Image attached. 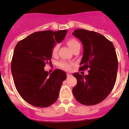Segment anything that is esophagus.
Segmentation results:
<instances>
[{"mask_svg":"<svg viewBox=\"0 0 129 129\" xmlns=\"http://www.w3.org/2000/svg\"><path fill=\"white\" fill-rule=\"evenodd\" d=\"M72 76V74H69V73H67V77H71Z\"/></svg>","mask_w":129,"mask_h":129,"instance_id":"34e87169","label":"esophagus"}]
</instances>
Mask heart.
<instances>
[{"mask_svg": "<svg viewBox=\"0 0 129 129\" xmlns=\"http://www.w3.org/2000/svg\"><path fill=\"white\" fill-rule=\"evenodd\" d=\"M67 44H68L69 46L70 47L71 49H74L76 45H79V42L77 41L74 38H69L68 40H67ZM58 50V44H55L54 45V47H53L52 49V54L53 55H55V54L57 53V51ZM60 67H61L63 69L66 70V71H70L71 69V67H72V63H70V62H67V61H61L59 63Z\"/></svg>", "mask_w": 129, "mask_h": 129, "instance_id": "obj_1", "label": "heart"}]
</instances>
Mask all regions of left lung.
Returning a JSON list of instances; mask_svg holds the SVG:
<instances>
[{
    "mask_svg": "<svg viewBox=\"0 0 129 129\" xmlns=\"http://www.w3.org/2000/svg\"><path fill=\"white\" fill-rule=\"evenodd\" d=\"M72 34L84 46L80 70L90 69L88 75L73 74L77 80L73 94L82 104H97L110 94L115 84L118 60L115 47L110 40L94 31L81 28L75 30Z\"/></svg>",
    "mask_w": 129,
    "mask_h": 129,
    "instance_id": "left-lung-1",
    "label": "left lung"
}]
</instances>
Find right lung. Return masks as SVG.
Returning <instances> with one entry per match:
<instances>
[{
    "instance_id": "1",
    "label": "right lung",
    "mask_w": 129,
    "mask_h": 129,
    "mask_svg": "<svg viewBox=\"0 0 129 129\" xmlns=\"http://www.w3.org/2000/svg\"><path fill=\"white\" fill-rule=\"evenodd\" d=\"M67 32V30L36 32L17 44L12 74L17 90L29 104L47 107L57 101L67 75L60 69L49 74L44 67L52 63L53 47L63 40Z\"/></svg>"
}]
</instances>
